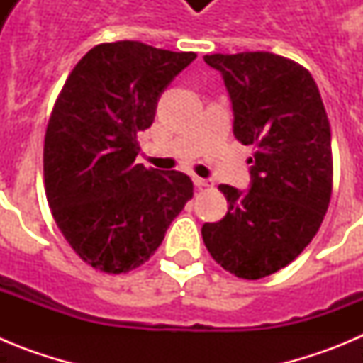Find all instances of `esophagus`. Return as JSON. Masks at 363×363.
<instances>
[{
  "label": "esophagus",
  "instance_id": "esophagus-1",
  "mask_svg": "<svg viewBox=\"0 0 363 363\" xmlns=\"http://www.w3.org/2000/svg\"><path fill=\"white\" fill-rule=\"evenodd\" d=\"M194 185H196L198 189L213 187V179H205V178H200V176H194Z\"/></svg>",
  "mask_w": 363,
  "mask_h": 363
}]
</instances>
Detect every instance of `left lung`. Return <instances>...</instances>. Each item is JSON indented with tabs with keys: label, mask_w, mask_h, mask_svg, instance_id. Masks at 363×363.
<instances>
[{
	"label": "left lung",
	"mask_w": 363,
	"mask_h": 363,
	"mask_svg": "<svg viewBox=\"0 0 363 363\" xmlns=\"http://www.w3.org/2000/svg\"><path fill=\"white\" fill-rule=\"evenodd\" d=\"M233 104V133L255 147L251 185H220L229 211L201 227L221 267L258 280L289 265L318 233L333 191L331 127L307 69L272 52L211 54Z\"/></svg>",
	"instance_id": "left-lung-1"
}]
</instances>
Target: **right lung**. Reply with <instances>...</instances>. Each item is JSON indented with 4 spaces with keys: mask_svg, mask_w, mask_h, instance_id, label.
Masks as SVG:
<instances>
[{
    "mask_svg": "<svg viewBox=\"0 0 363 363\" xmlns=\"http://www.w3.org/2000/svg\"><path fill=\"white\" fill-rule=\"evenodd\" d=\"M194 57L140 41L96 45L57 96L45 134V192L67 242L98 271L145 264L192 198L187 174L134 160L138 133Z\"/></svg>",
    "mask_w": 363,
    "mask_h": 363,
    "instance_id": "add662e5",
    "label": "right lung"
}]
</instances>
